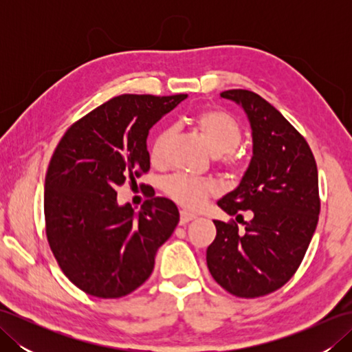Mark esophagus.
Masks as SVG:
<instances>
[{
  "mask_svg": "<svg viewBox=\"0 0 352 352\" xmlns=\"http://www.w3.org/2000/svg\"><path fill=\"white\" fill-rule=\"evenodd\" d=\"M195 218H197V216L189 213V212H186V210H182V212H180V223H182V226H184V223H188V222L193 221Z\"/></svg>",
  "mask_w": 352,
  "mask_h": 352,
  "instance_id": "34e87169",
  "label": "esophagus"
}]
</instances>
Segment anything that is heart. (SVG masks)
Instances as JSON below:
<instances>
[{
	"label": "heart",
	"mask_w": 352,
	"mask_h": 352,
	"mask_svg": "<svg viewBox=\"0 0 352 352\" xmlns=\"http://www.w3.org/2000/svg\"><path fill=\"white\" fill-rule=\"evenodd\" d=\"M197 130L204 139L207 146L216 155L222 154V163L228 170H239V160L233 149L241 144L243 131L237 119L228 111L219 109H207L199 111L193 118ZM172 136V129L166 126L155 134L151 148H149V160L155 166H160L166 157V146ZM162 190L166 197L186 208H199L208 198L218 193V188L210 180L195 178L184 174H174L162 182Z\"/></svg>",
	"instance_id": "b5f03b06"
}]
</instances>
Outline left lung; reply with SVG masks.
<instances>
[{
	"label": "left lung",
	"instance_id": "8db88e82",
	"mask_svg": "<svg viewBox=\"0 0 352 352\" xmlns=\"http://www.w3.org/2000/svg\"><path fill=\"white\" fill-rule=\"evenodd\" d=\"M221 96L248 115L254 155L239 188L218 206L230 216L252 210V219L243 233L234 221H213L207 266L228 294L258 298L283 287L309 248L320 212L316 160L302 134L260 95L231 89Z\"/></svg>",
	"mask_w": 352,
	"mask_h": 352
}]
</instances>
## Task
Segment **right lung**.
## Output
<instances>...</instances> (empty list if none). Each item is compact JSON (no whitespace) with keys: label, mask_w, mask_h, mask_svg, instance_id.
Listing matches in <instances>:
<instances>
[{"label":"right lung","mask_w":352,"mask_h":352,"mask_svg":"<svg viewBox=\"0 0 352 352\" xmlns=\"http://www.w3.org/2000/svg\"><path fill=\"white\" fill-rule=\"evenodd\" d=\"M184 98L115 96L74 122L54 149L45 177V233L63 274L87 295L113 300L140 287L180 221L170 199L151 193L139 213L118 206L116 188L149 170L148 131Z\"/></svg>","instance_id":"add662e5"}]
</instances>
